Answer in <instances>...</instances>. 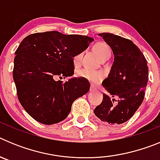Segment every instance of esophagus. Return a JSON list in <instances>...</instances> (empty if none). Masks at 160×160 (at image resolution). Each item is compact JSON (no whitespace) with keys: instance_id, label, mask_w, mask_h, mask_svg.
<instances>
[{"instance_id":"1","label":"esophagus","mask_w":160,"mask_h":160,"mask_svg":"<svg viewBox=\"0 0 160 160\" xmlns=\"http://www.w3.org/2000/svg\"><path fill=\"white\" fill-rule=\"evenodd\" d=\"M96 90H97V89H96L94 86H91V87H90V92H94V91H96Z\"/></svg>"}]
</instances>
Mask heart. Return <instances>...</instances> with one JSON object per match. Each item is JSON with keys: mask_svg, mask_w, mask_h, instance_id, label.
Segmentation results:
<instances>
[{"mask_svg": "<svg viewBox=\"0 0 160 160\" xmlns=\"http://www.w3.org/2000/svg\"><path fill=\"white\" fill-rule=\"evenodd\" d=\"M94 51L101 61L108 59L111 56V49L105 42H100L96 43L94 46ZM82 53H78L73 58V63L75 66H78L80 63ZM76 74H77L78 77L87 79L94 85L98 84L104 78V74L102 72L91 71V70H86V69L78 70Z\"/></svg>", "mask_w": 160, "mask_h": 160, "instance_id": "obj_1", "label": "heart"}]
</instances>
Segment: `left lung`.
<instances>
[{"label":"left lung","instance_id":"1","mask_svg":"<svg viewBox=\"0 0 160 160\" xmlns=\"http://www.w3.org/2000/svg\"><path fill=\"white\" fill-rule=\"evenodd\" d=\"M98 35L111 48L114 58L108 77L102 82L107 93L94 113L102 122L122 124L134 115L143 101L148 62L131 40L109 32Z\"/></svg>","mask_w":160,"mask_h":160}]
</instances>
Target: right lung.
I'll return each mask as SVG.
<instances>
[{"label":"right lung","mask_w":160,"mask_h":160,"mask_svg":"<svg viewBox=\"0 0 160 160\" xmlns=\"http://www.w3.org/2000/svg\"><path fill=\"white\" fill-rule=\"evenodd\" d=\"M93 41L57 31L24 38L15 52L12 76L19 102L32 118L46 125L58 123L70 114L74 100L88 92L87 79L73 78L63 82L56 78L73 75V58Z\"/></svg>","instance_id":"add662e5"}]
</instances>
